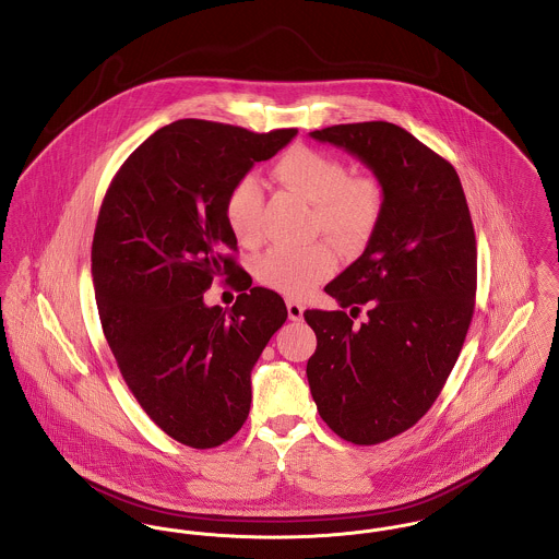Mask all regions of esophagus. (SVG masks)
<instances>
[{
  "instance_id": "esophagus-1",
  "label": "esophagus",
  "mask_w": 559,
  "mask_h": 559,
  "mask_svg": "<svg viewBox=\"0 0 559 559\" xmlns=\"http://www.w3.org/2000/svg\"><path fill=\"white\" fill-rule=\"evenodd\" d=\"M287 312H289L292 321H301L304 306H301L300 301L287 300Z\"/></svg>"
}]
</instances>
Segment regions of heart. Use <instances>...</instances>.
I'll list each match as a JSON object with an SVG mask.
<instances>
[{
    "mask_svg": "<svg viewBox=\"0 0 559 559\" xmlns=\"http://www.w3.org/2000/svg\"><path fill=\"white\" fill-rule=\"evenodd\" d=\"M274 176L312 204V229L323 231L346 255L368 247L385 211V191L372 174H348L341 157L298 146L274 166ZM227 225L242 247L263 240V193L253 174L240 176L225 200ZM338 255L328 242L272 247L255 261L259 283L289 298H301L328 281Z\"/></svg>",
    "mask_w": 559,
    "mask_h": 559,
    "instance_id": "1",
    "label": "heart"
}]
</instances>
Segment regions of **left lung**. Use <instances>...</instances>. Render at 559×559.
I'll list each match as a JSON object with an SVG mask.
<instances>
[{"label":"left lung","instance_id":"8db88e82","mask_svg":"<svg viewBox=\"0 0 559 559\" xmlns=\"http://www.w3.org/2000/svg\"><path fill=\"white\" fill-rule=\"evenodd\" d=\"M381 180L385 211L361 258L325 292L341 310H306L317 350L306 377L321 419L353 444L413 428L447 383L473 321L476 240L455 168L386 121L310 131ZM366 302L353 326L343 308Z\"/></svg>","mask_w":559,"mask_h":559}]
</instances>
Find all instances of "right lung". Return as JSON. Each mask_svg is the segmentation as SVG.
<instances>
[{
	"instance_id": "add662e5",
	"label": "right lung",
	"mask_w": 559,
	"mask_h": 559,
	"mask_svg": "<svg viewBox=\"0 0 559 559\" xmlns=\"http://www.w3.org/2000/svg\"><path fill=\"white\" fill-rule=\"evenodd\" d=\"M296 133L180 119L146 138L104 195L91 247L102 330L138 404L187 447L213 449L242 428L251 370L287 321L283 298L251 287L231 258L225 200ZM223 275L241 292L231 311L203 304Z\"/></svg>"
}]
</instances>
